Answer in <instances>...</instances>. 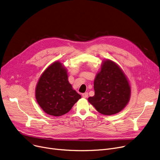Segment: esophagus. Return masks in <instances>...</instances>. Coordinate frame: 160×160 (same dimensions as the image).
I'll use <instances>...</instances> for the list:
<instances>
[{
    "mask_svg": "<svg viewBox=\"0 0 160 160\" xmlns=\"http://www.w3.org/2000/svg\"><path fill=\"white\" fill-rule=\"evenodd\" d=\"M82 97H83V98H88V93H87V92H86V93H83V94H82Z\"/></svg>",
    "mask_w": 160,
    "mask_h": 160,
    "instance_id": "obj_1",
    "label": "esophagus"
}]
</instances>
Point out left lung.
I'll return each instance as SVG.
<instances>
[{"label":"left lung","mask_w":160,"mask_h":160,"mask_svg":"<svg viewBox=\"0 0 160 160\" xmlns=\"http://www.w3.org/2000/svg\"><path fill=\"white\" fill-rule=\"evenodd\" d=\"M94 90L95 95L89 97L88 101L97 112L105 115L120 112L130 98L131 88L127 76L110 60L102 62L94 80Z\"/></svg>","instance_id":"left-lung-1"}]
</instances>
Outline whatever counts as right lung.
Instances as JSON below:
<instances>
[{
    "label": "right lung",
    "mask_w": 160,
    "mask_h": 160,
    "mask_svg": "<svg viewBox=\"0 0 160 160\" xmlns=\"http://www.w3.org/2000/svg\"><path fill=\"white\" fill-rule=\"evenodd\" d=\"M36 98L46 113L56 117L69 112L81 98L68 80L65 67L59 61L42 73L36 87Z\"/></svg>",
    "instance_id": "1"
}]
</instances>
